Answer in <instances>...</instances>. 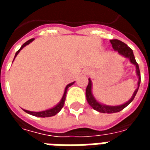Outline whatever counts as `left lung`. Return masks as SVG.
<instances>
[{"instance_id": "left-lung-1", "label": "left lung", "mask_w": 150, "mask_h": 150, "mask_svg": "<svg viewBox=\"0 0 150 150\" xmlns=\"http://www.w3.org/2000/svg\"><path fill=\"white\" fill-rule=\"evenodd\" d=\"M110 42L112 46V48L115 50H116L117 52L119 53L120 54H121L125 58H128L130 60V62H132V64H134L136 66V71H137V75L138 76V88H137L134 91V93L132 95V98L129 100L128 102H126L125 104H122V105H118V106H108V105H104V104H101L100 103H99L94 96H92L91 93V81L90 79H88V87L86 88V98L89 105L91 106L93 109L98 111L100 112L103 113H115L118 112L120 111L123 110L125 107H127L135 97L137 92L138 91L139 86L141 83V73H140V69H139V66L137 64V62H136L135 57L133 55V52L132 50L129 47L126 45L125 43L121 41H120L118 39H112L110 40Z\"/></svg>"}]
</instances>
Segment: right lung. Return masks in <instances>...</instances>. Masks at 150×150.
<instances>
[{
	"label": "right lung",
	"mask_w": 150,
	"mask_h": 150,
	"mask_svg": "<svg viewBox=\"0 0 150 150\" xmlns=\"http://www.w3.org/2000/svg\"><path fill=\"white\" fill-rule=\"evenodd\" d=\"M34 38H31V39L28 40L26 42H25L22 46H21V48L18 50V51L16 52L15 54V57L14 59L16 58V56L18 55V54L20 52V50H21L23 47L28 45V44H30V43L34 40ZM14 60V59H13ZM74 83L75 82H73L71 83H69L65 88V91H64V94L62 96V98L61 101L59 102V104L56 105L55 107L52 108H50V109H48V110H46V111H42V112H30V111H28V110H24L25 112L29 113V114H30V115H33V116H38V117H50V116H55L56 114L58 112H60V110L62 109V107H63V105H64V103H65V100H66V95H67V89H68L69 87H71L72 84H74Z\"/></svg>",
	"instance_id": "obj_1"
}]
</instances>
